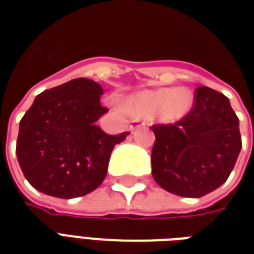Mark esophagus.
Segmentation results:
<instances>
[{
    "mask_svg": "<svg viewBox=\"0 0 254 254\" xmlns=\"http://www.w3.org/2000/svg\"><path fill=\"white\" fill-rule=\"evenodd\" d=\"M145 124H144L143 121H140V120H133L132 122H130V127H129V129L132 130V132H134L137 127H143Z\"/></svg>",
    "mask_w": 254,
    "mask_h": 254,
    "instance_id": "obj_1",
    "label": "esophagus"
}]
</instances>
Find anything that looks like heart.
Segmentation results:
<instances>
[{
  "label": "heart",
  "mask_w": 254,
  "mask_h": 254,
  "mask_svg": "<svg viewBox=\"0 0 254 254\" xmlns=\"http://www.w3.org/2000/svg\"><path fill=\"white\" fill-rule=\"evenodd\" d=\"M191 95L185 88H160L133 96L125 103V110L133 116L154 117L167 122L178 121L189 113Z\"/></svg>",
  "instance_id": "1"
}]
</instances>
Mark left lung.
I'll return each mask as SVG.
<instances>
[{
    "instance_id": "left-lung-1",
    "label": "left lung",
    "mask_w": 254,
    "mask_h": 254,
    "mask_svg": "<svg viewBox=\"0 0 254 254\" xmlns=\"http://www.w3.org/2000/svg\"><path fill=\"white\" fill-rule=\"evenodd\" d=\"M151 129L154 180L177 196L197 198L218 189L227 181L242 147L229 98L208 87L196 88L191 109L180 121Z\"/></svg>"
}]
</instances>
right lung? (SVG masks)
I'll list each match as a JSON object with an SVG mask.
<instances>
[{"instance_id": "obj_1", "label": "right lung", "mask_w": 254, "mask_h": 254, "mask_svg": "<svg viewBox=\"0 0 254 254\" xmlns=\"http://www.w3.org/2000/svg\"><path fill=\"white\" fill-rule=\"evenodd\" d=\"M100 95L99 84L80 77L36 96L20 121L16 143L21 171L35 189L73 198L103 182L111 151L129 132L107 134L95 125L109 111Z\"/></svg>"}]
</instances>
